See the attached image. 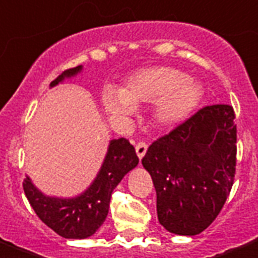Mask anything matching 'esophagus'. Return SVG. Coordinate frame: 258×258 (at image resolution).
I'll use <instances>...</instances> for the list:
<instances>
[{
	"mask_svg": "<svg viewBox=\"0 0 258 258\" xmlns=\"http://www.w3.org/2000/svg\"><path fill=\"white\" fill-rule=\"evenodd\" d=\"M147 148H148V145L145 143H138L136 145V152L137 155H138V158L143 159V157L145 155V152H147Z\"/></svg>",
	"mask_w": 258,
	"mask_h": 258,
	"instance_id": "34e87169",
	"label": "esophagus"
}]
</instances>
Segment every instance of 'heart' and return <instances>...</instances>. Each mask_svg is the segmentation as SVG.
Masks as SVG:
<instances>
[{
    "instance_id": "obj_1",
    "label": "heart",
    "mask_w": 258,
    "mask_h": 258,
    "mask_svg": "<svg viewBox=\"0 0 258 258\" xmlns=\"http://www.w3.org/2000/svg\"><path fill=\"white\" fill-rule=\"evenodd\" d=\"M202 96V86L189 79L185 72L168 66H154L128 76L120 92L107 89L101 101L113 118L131 115L138 104L155 103L154 118L157 124L172 128L195 113Z\"/></svg>"
}]
</instances>
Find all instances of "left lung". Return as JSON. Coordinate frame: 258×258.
Returning <instances> with one entry per match:
<instances>
[{"mask_svg": "<svg viewBox=\"0 0 258 258\" xmlns=\"http://www.w3.org/2000/svg\"><path fill=\"white\" fill-rule=\"evenodd\" d=\"M237 130L229 104L206 106L150 145L143 158L168 232L195 236L216 219L233 186Z\"/></svg>", "mask_w": 258, "mask_h": 258, "instance_id": "obj_1", "label": "left lung"}]
</instances>
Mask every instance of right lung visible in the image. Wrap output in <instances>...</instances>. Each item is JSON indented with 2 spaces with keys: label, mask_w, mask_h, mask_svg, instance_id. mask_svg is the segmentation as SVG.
<instances>
[{
  "label": "right lung",
  "mask_w": 258,
  "mask_h": 258,
  "mask_svg": "<svg viewBox=\"0 0 258 258\" xmlns=\"http://www.w3.org/2000/svg\"><path fill=\"white\" fill-rule=\"evenodd\" d=\"M76 66L63 72L50 83L59 85L64 79L82 72ZM138 165L136 148L125 138L111 140L104 162L92 185L75 198H52L42 194L29 176L24 179V192L32 209L45 225L64 239H87L99 230L106 220L111 194L127 173Z\"/></svg>",
  "instance_id": "add662e5"
}]
</instances>
